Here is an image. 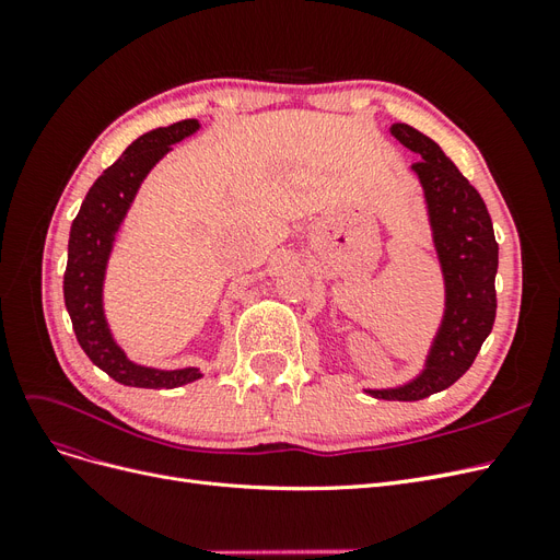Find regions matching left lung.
Wrapping results in <instances>:
<instances>
[{
  "mask_svg": "<svg viewBox=\"0 0 560 560\" xmlns=\"http://www.w3.org/2000/svg\"><path fill=\"white\" fill-rule=\"evenodd\" d=\"M389 135L420 156L411 171L422 189L442 270L444 313L418 374L393 387H364V393L387 401H418L460 378L493 329L498 243L483 198L442 147L406 124H393Z\"/></svg>",
  "mask_w": 560,
  "mask_h": 560,
  "instance_id": "left-lung-1",
  "label": "left lung"
}]
</instances>
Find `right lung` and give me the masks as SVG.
<instances>
[{
    "label": "right lung",
    "mask_w": 560,
    "mask_h": 560,
    "mask_svg": "<svg viewBox=\"0 0 560 560\" xmlns=\"http://www.w3.org/2000/svg\"><path fill=\"white\" fill-rule=\"evenodd\" d=\"M200 130L196 118L140 135L114 165L95 179L70 229L65 268V306L77 341L91 362L116 383L130 387L173 389L202 378L198 366L161 369L140 364L116 341L105 311V282L112 252L142 182L173 144Z\"/></svg>",
    "instance_id": "add662e5"
}]
</instances>
